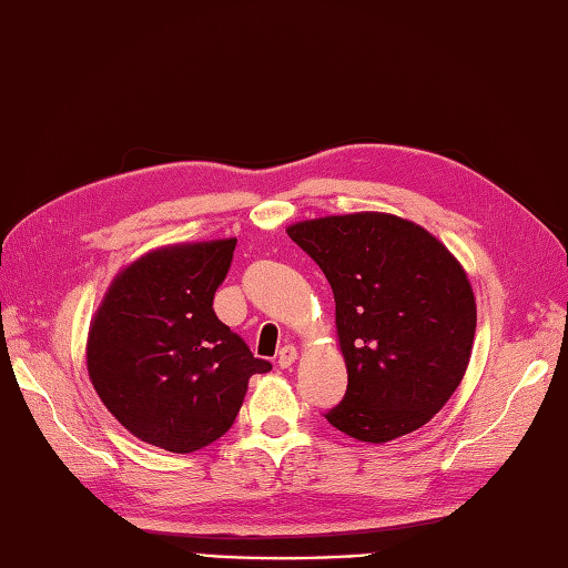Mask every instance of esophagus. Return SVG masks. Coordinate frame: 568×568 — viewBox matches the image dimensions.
<instances>
[{
  "label": "esophagus",
  "mask_w": 568,
  "mask_h": 568,
  "mask_svg": "<svg viewBox=\"0 0 568 568\" xmlns=\"http://www.w3.org/2000/svg\"><path fill=\"white\" fill-rule=\"evenodd\" d=\"M296 357H298L296 347H294V345H284V347L280 349V357H276V364H280L282 369H288V367H292V364L296 362Z\"/></svg>",
  "instance_id": "esophagus-1"
}]
</instances>
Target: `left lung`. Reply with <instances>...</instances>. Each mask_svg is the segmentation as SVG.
<instances>
[{
  "label": "left lung",
  "instance_id": "8db88e82",
  "mask_svg": "<svg viewBox=\"0 0 568 568\" xmlns=\"http://www.w3.org/2000/svg\"><path fill=\"white\" fill-rule=\"evenodd\" d=\"M286 233L335 296L347 390L327 423L362 443L418 430L455 394L471 357L476 301L462 264L390 213L301 221Z\"/></svg>",
  "mask_w": 568,
  "mask_h": 568
}]
</instances>
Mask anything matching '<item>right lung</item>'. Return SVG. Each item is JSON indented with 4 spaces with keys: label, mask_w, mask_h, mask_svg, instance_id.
Instances as JSON below:
<instances>
[{
    "label": "right lung",
    "mask_w": 568,
    "mask_h": 568,
    "mask_svg": "<svg viewBox=\"0 0 568 568\" xmlns=\"http://www.w3.org/2000/svg\"><path fill=\"white\" fill-rule=\"evenodd\" d=\"M235 237L148 252L99 306L87 339L94 390L125 430L189 455L231 430L252 374L272 369L221 323L213 296Z\"/></svg>",
    "instance_id": "right-lung-1"
}]
</instances>
